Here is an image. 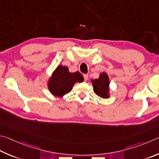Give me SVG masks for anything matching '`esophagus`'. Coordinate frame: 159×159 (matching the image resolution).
Listing matches in <instances>:
<instances>
[{"mask_svg": "<svg viewBox=\"0 0 159 159\" xmlns=\"http://www.w3.org/2000/svg\"><path fill=\"white\" fill-rule=\"evenodd\" d=\"M83 77H84V80H85V81L88 79V74H83Z\"/></svg>", "mask_w": 159, "mask_h": 159, "instance_id": "34e87169", "label": "esophagus"}]
</instances>
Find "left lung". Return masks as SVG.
<instances>
[{
  "instance_id": "left-lung-1",
  "label": "left lung",
  "mask_w": 159,
  "mask_h": 159,
  "mask_svg": "<svg viewBox=\"0 0 159 159\" xmlns=\"http://www.w3.org/2000/svg\"><path fill=\"white\" fill-rule=\"evenodd\" d=\"M94 93L103 99H108L111 97L110 92V80L108 75L106 72H102L98 79H92Z\"/></svg>"
}]
</instances>
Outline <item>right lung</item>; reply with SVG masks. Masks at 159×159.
I'll list each match as a JSON object with an SVG mask.
<instances>
[{
  "mask_svg": "<svg viewBox=\"0 0 159 159\" xmlns=\"http://www.w3.org/2000/svg\"><path fill=\"white\" fill-rule=\"evenodd\" d=\"M84 79L79 71L71 73L66 66L59 65L47 80L48 90L56 97H62L71 91L74 84L82 83Z\"/></svg>",
  "mask_w": 159,
  "mask_h": 159,
  "instance_id": "add662e5",
  "label": "right lung"
}]
</instances>
